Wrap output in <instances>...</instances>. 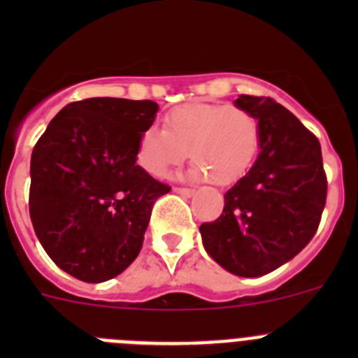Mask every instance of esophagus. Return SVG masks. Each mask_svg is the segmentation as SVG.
<instances>
[{"instance_id": "34e87169", "label": "esophagus", "mask_w": 358, "mask_h": 358, "mask_svg": "<svg viewBox=\"0 0 358 358\" xmlns=\"http://www.w3.org/2000/svg\"><path fill=\"white\" fill-rule=\"evenodd\" d=\"M173 192L182 195V197H192V195L195 194V189H189V188H173Z\"/></svg>"}]
</instances>
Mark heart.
Wrapping results in <instances>:
<instances>
[{
    "label": "heart",
    "instance_id": "obj_1",
    "mask_svg": "<svg viewBox=\"0 0 358 358\" xmlns=\"http://www.w3.org/2000/svg\"><path fill=\"white\" fill-rule=\"evenodd\" d=\"M164 127L145 129L138 143V163L157 179L181 164L189 148V179L233 185L249 172L260 147L258 120L238 106L182 103L166 115Z\"/></svg>",
    "mask_w": 358,
    "mask_h": 358
}]
</instances>
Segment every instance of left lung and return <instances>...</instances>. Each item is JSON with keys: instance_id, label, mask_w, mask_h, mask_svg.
<instances>
[{"instance_id": "1", "label": "left lung", "mask_w": 358, "mask_h": 358, "mask_svg": "<svg viewBox=\"0 0 358 358\" xmlns=\"http://www.w3.org/2000/svg\"><path fill=\"white\" fill-rule=\"evenodd\" d=\"M260 125V154L224 195L222 215L201 226L208 255L227 273L258 278L290 262L314 238L327 204L321 145L273 98L240 94Z\"/></svg>"}]
</instances>
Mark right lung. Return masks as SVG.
Segmentation results:
<instances>
[{"label": "right lung", "mask_w": 358, "mask_h": 358, "mask_svg": "<svg viewBox=\"0 0 358 358\" xmlns=\"http://www.w3.org/2000/svg\"><path fill=\"white\" fill-rule=\"evenodd\" d=\"M157 109L109 96L68 103L34 147L31 224L50 258L77 280L122 274L140 255L154 202L170 192L136 163Z\"/></svg>", "instance_id": "right-lung-1"}]
</instances>
